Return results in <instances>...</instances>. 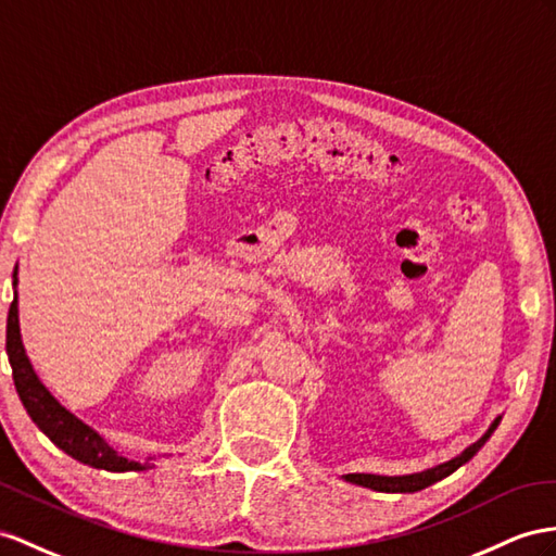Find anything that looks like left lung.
<instances>
[{
    "instance_id": "1",
    "label": "left lung",
    "mask_w": 556,
    "mask_h": 556,
    "mask_svg": "<svg viewBox=\"0 0 556 556\" xmlns=\"http://www.w3.org/2000/svg\"><path fill=\"white\" fill-rule=\"evenodd\" d=\"M497 422H501V416H497L486 432L479 441H475L472 446H467L460 455H455V458L434 465L430 469H422V472L416 475H404V477H382V475H345V481L350 483H357V486H366V489H374V491H386V493H416L422 491L427 486H432V483L441 481L444 477L453 475L455 469L463 467L467 460L475 458V453L486 444L489 437L495 432Z\"/></svg>"
}]
</instances>
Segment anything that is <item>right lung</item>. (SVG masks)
<instances>
[{
    "mask_svg": "<svg viewBox=\"0 0 556 556\" xmlns=\"http://www.w3.org/2000/svg\"><path fill=\"white\" fill-rule=\"evenodd\" d=\"M18 265L13 269V303L9 307L7 317V354L9 364L13 368V382H16V392L27 410V416L45 432L55 446L73 455L75 460L96 467L108 469V472H140V469H150L148 463H136L124 458L108 441L98 434L93 427L81 422L75 414L55 400V396L41 386L39 376L27 359L23 338H21V324H18Z\"/></svg>",
    "mask_w": 556,
    "mask_h": 556,
    "instance_id": "add662e5",
    "label": "right lung"
}]
</instances>
